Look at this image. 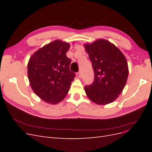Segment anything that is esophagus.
Masks as SVG:
<instances>
[{
    "mask_svg": "<svg viewBox=\"0 0 152 152\" xmlns=\"http://www.w3.org/2000/svg\"><path fill=\"white\" fill-rule=\"evenodd\" d=\"M76 76H77V77L80 78V77H81V76H82L81 73H80V72H78V73H76Z\"/></svg>",
    "mask_w": 152,
    "mask_h": 152,
    "instance_id": "1",
    "label": "esophagus"
}]
</instances>
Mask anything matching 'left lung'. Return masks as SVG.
Returning <instances> with one entry per match:
<instances>
[{
  "label": "left lung",
  "instance_id": "obj_1",
  "mask_svg": "<svg viewBox=\"0 0 152 152\" xmlns=\"http://www.w3.org/2000/svg\"><path fill=\"white\" fill-rule=\"evenodd\" d=\"M84 48L94 72L93 83L84 87L87 97L97 104L111 103L126 84L129 74L126 58L120 49L105 39L85 44Z\"/></svg>",
  "mask_w": 152,
  "mask_h": 152
}]
</instances>
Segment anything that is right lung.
Masks as SVG:
<instances>
[{
    "label": "right lung",
    "mask_w": 152,
    "mask_h": 152,
    "mask_svg": "<svg viewBox=\"0 0 152 152\" xmlns=\"http://www.w3.org/2000/svg\"><path fill=\"white\" fill-rule=\"evenodd\" d=\"M70 44L53 41L32 54L28 63V78L32 90L44 102L56 104L65 98L74 80L71 60L66 53Z\"/></svg>",
    "instance_id": "1"
}]
</instances>
